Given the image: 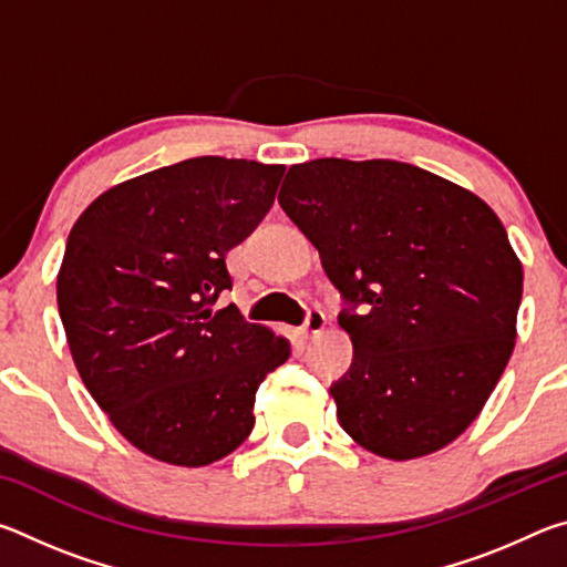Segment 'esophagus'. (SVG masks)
<instances>
[{"label": "esophagus", "mask_w": 567, "mask_h": 567, "mask_svg": "<svg viewBox=\"0 0 567 567\" xmlns=\"http://www.w3.org/2000/svg\"><path fill=\"white\" fill-rule=\"evenodd\" d=\"M324 324H328V318H324V312L318 310V307H312L310 312H307V320L300 328V334L307 340V338H315V334H320L324 330Z\"/></svg>", "instance_id": "obj_1"}]
</instances>
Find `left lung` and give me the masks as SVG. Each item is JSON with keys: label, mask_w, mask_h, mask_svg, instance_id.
<instances>
[{"label": "left lung", "mask_w": 567, "mask_h": 567, "mask_svg": "<svg viewBox=\"0 0 567 567\" xmlns=\"http://www.w3.org/2000/svg\"><path fill=\"white\" fill-rule=\"evenodd\" d=\"M277 199L350 302L340 328L352 364L330 388L344 433L388 460L453 443L517 338L523 265L501 217L470 189L395 159L292 165Z\"/></svg>", "instance_id": "8db88e82"}]
</instances>
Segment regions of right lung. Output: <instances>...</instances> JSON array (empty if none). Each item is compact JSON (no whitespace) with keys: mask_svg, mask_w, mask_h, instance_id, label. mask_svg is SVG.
Returning a JSON list of instances; mask_svg holds the SVG:
<instances>
[{"mask_svg":"<svg viewBox=\"0 0 567 567\" xmlns=\"http://www.w3.org/2000/svg\"><path fill=\"white\" fill-rule=\"evenodd\" d=\"M285 165L192 157L110 187L76 219L56 305L76 372L140 453L217 463L255 427V392L290 342L247 322L225 255L275 203Z\"/></svg>","mask_w":567,"mask_h":567,"instance_id":"add662e5","label":"right lung"}]
</instances>
